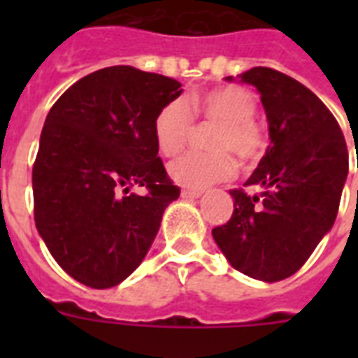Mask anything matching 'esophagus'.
Returning <instances> with one entry per match:
<instances>
[{
  "mask_svg": "<svg viewBox=\"0 0 358 358\" xmlns=\"http://www.w3.org/2000/svg\"><path fill=\"white\" fill-rule=\"evenodd\" d=\"M202 196V191H195V189H182V199H201Z\"/></svg>",
  "mask_w": 358,
  "mask_h": 358,
  "instance_id": "34e87169",
  "label": "esophagus"
}]
</instances>
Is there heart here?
I'll return each instance as SVG.
<instances>
[{
    "label": "heart",
    "instance_id": "obj_1",
    "mask_svg": "<svg viewBox=\"0 0 358 358\" xmlns=\"http://www.w3.org/2000/svg\"><path fill=\"white\" fill-rule=\"evenodd\" d=\"M256 98L245 87L223 85L195 92L187 100L165 103L154 120V139L163 156H176L193 129V117L213 122L208 137L212 152H191L169 165V176L187 189L202 191L229 180L236 162L260 159L267 146L266 129L256 122Z\"/></svg>",
    "mask_w": 358,
    "mask_h": 358
}]
</instances>
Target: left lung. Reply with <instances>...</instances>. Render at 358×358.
<instances>
[{
    "label": "left lung",
    "instance_id": "1",
    "mask_svg": "<svg viewBox=\"0 0 358 358\" xmlns=\"http://www.w3.org/2000/svg\"><path fill=\"white\" fill-rule=\"evenodd\" d=\"M238 78L260 92L271 145L243 184L255 193L230 191L234 213L212 236L234 269L277 282L299 271L333 229L348 146L333 113L303 83L266 66Z\"/></svg>",
    "mask_w": 358,
    "mask_h": 358
}]
</instances>
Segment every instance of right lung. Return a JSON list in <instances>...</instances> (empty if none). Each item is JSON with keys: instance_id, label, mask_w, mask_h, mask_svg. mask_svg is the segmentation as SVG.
Wrapping results in <instances>:
<instances>
[{"instance_id": "1", "label": "right lung", "mask_w": 358, "mask_h": 358, "mask_svg": "<svg viewBox=\"0 0 358 358\" xmlns=\"http://www.w3.org/2000/svg\"><path fill=\"white\" fill-rule=\"evenodd\" d=\"M182 91L173 78L119 64L76 81L50 109L33 165L35 224L78 282L103 289L128 278L180 196L154 120ZM131 185L149 193L128 194Z\"/></svg>"}]
</instances>
